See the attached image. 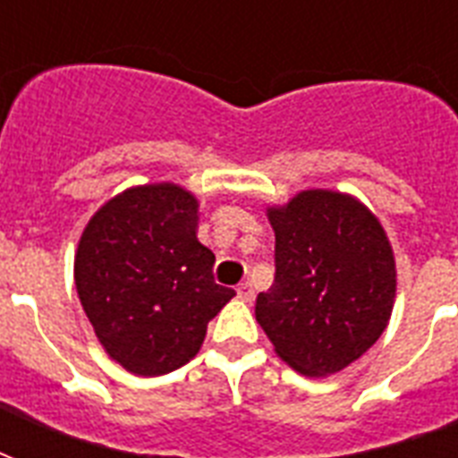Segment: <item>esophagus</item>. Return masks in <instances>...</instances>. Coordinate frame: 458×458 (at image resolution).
Returning <instances> with one entry per match:
<instances>
[{"label": "esophagus", "mask_w": 458, "mask_h": 458, "mask_svg": "<svg viewBox=\"0 0 458 458\" xmlns=\"http://www.w3.org/2000/svg\"><path fill=\"white\" fill-rule=\"evenodd\" d=\"M237 297L242 301H251L254 300V287H251L250 283H242V285L237 287Z\"/></svg>", "instance_id": "esophagus-1"}]
</instances>
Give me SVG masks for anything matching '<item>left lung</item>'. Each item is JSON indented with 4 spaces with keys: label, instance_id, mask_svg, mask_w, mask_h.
Instances as JSON below:
<instances>
[{
    "label": "left lung",
    "instance_id": "obj_1",
    "mask_svg": "<svg viewBox=\"0 0 458 458\" xmlns=\"http://www.w3.org/2000/svg\"><path fill=\"white\" fill-rule=\"evenodd\" d=\"M276 280L257 320L301 376H330L366 354L390 320L397 271L383 225L352 194L304 190L268 207Z\"/></svg>",
    "mask_w": 458,
    "mask_h": 458
}]
</instances>
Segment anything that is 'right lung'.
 <instances>
[{"label": "right lung", "instance_id": "right-lung-1", "mask_svg": "<svg viewBox=\"0 0 458 458\" xmlns=\"http://www.w3.org/2000/svg\"><path fill=\"white\" fill-rule=\"evenodd\" d=\"M199 201L173 182L116 194L82 230L75 287L106 354L135 376H164L197 356L208 320L235 297L216 285L197 240Z\"/></svg>", "mask_w": 458, "mask_h": 458}]
</instances>
